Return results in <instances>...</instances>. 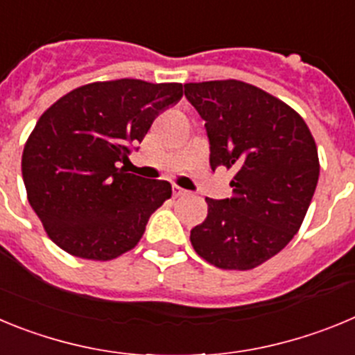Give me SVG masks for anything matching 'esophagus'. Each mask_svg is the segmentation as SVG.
Returning <instances> with one entry per match:
<instances>
[{"instance_id":"34e87169","label":"esophagus","mask_w":355,"mask_h":355,"mask_svg":"<svg viewBox=\"0 0 355 355\" xmlns=\"http://www.w3.org/2000/svg\"><path fill=\"white\" fill-rule=\"evenodd\" d=\"M172 196H174V197L187 196V190H183V188H180V187H174V188H172Z\"/></svg>"}]
</instances>
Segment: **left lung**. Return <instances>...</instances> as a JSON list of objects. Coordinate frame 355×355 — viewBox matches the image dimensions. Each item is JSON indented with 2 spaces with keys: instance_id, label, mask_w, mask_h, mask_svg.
Instances as JSON below:
<instances>
[{
  "instance_id": "8db88e82",
  "label": "left lung",
  "mask_w": 355,
  "mask_h": 355,
  "mask_svg": "<svg viewBox=\"0 0 355 355\" xmlns=\"http://www.w3.org/2000/svg\"><path fill=\"white\" fill-rule=\"evenodd\" d=\"M184 96L206 122L211 168L234 171L233 196L206 199L193 250L222 270L256 268L302 225L320 174L315 139L291 106L245 81L184 83Z\"/></svg>"
}]
</instances>
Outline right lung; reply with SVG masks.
I'll return each mask as SVG.
<instances>
[{
	"instance_id": "1",
	"label": "right lung",
	"mask_w": 355,
	"mask_h": 355,
	"mask_svg": "<svg viewBox=\"0 0 355 355\" xmlns=\"http://www.w3.org/2000/svg\"><path fill=\"white\" fill-rule=\"evenodd\" d=\"M181 96V83L94 81L40 115L24 144L21 168L31 208L62 250L110 261L139 243L172 187L128 174L121 163L156 115Z\"/></svg>"
}]
</instances>
